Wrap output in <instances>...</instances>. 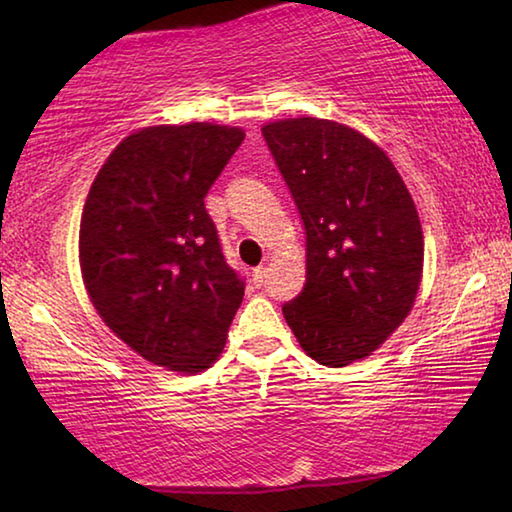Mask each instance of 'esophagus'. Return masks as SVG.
Segmentation results:
<instances>
[{
	"label": "esophagus",
	"instance_id": "1",
	"mask_svg": "<svg viewBox=\"0 0 512 512\" xmlns=\"http://www.w3.org/2000/svg\"><path fill=\"white\" fill-rule=\"evenodd\" d=\"M253 284H255L257 289H262L264 284H266V271H264L262 266L255 268V271H253Z\"/></svg>",
	"mask_w": 512,
	"mask_h": 512
}]
</instances>
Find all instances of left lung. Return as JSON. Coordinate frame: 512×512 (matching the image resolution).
<instances>
[{"mask_svg":"<svg viewBox=\"0 0 512 512\" xmlns=\"http://www.w3.org/2000/svg\"><path fill=\"white\" fill-rule=\"evenodd\" d=\"M305 225L307 280L282 314L311 359L329 368L368 357L413 307L422 228L386 153L329 119L262 128Z\"/></svg>","mask_w":512,"mask_h":512,"instance_id":"1","label":"left lung"}]
</instances>
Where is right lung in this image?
I'll return each mask as SVG.
<instances>
[{
    "label": "right lung",
    "mask_w": 512,
    "mask_h": 512,
    "mask_svg": "<svg viewBox=\"0 0 512 512\" xmlns=\"http://www.w3.org/2000/svg\"><path fill=\"white\" fill-rule=\"evenodd\" d=\"M219 124L153 126L128 135L83 207L79 259L94 309L140 357L201 372L219 357L244 300L205 196L244 142Z\"/></svg>",
    "instance_id": "1"
}]
</instances>
